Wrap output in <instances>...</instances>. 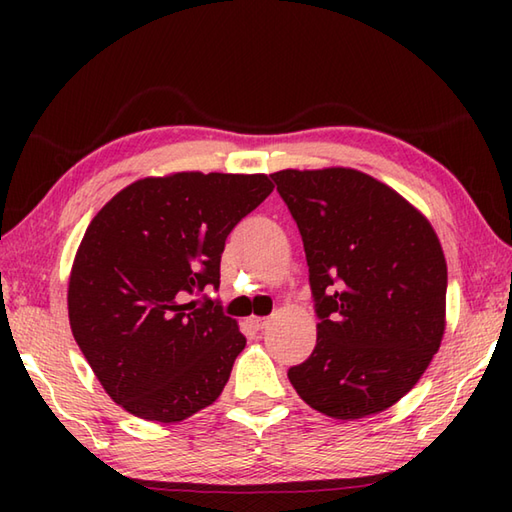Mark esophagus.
<instances>
[{
    "instance_id": "esophagus-1",
    "label": "esophagus",
    "mask_w": 512,
    "mask_h": 512,
    "mask_svg": "<svg viewBox=\"0 0 512 512\" xmlns=\"http://www.w3.org/2000/svg\"><path fill=\"white\" fill-rule=\"evenodd\" d=\"M250 325H253L255 330H264L268 325V319L266 317H250Z\"/></svg>"
}]
</instances>
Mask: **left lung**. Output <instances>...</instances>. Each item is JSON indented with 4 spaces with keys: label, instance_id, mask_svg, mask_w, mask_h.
Wrapping results in <instances>:
<instances>
[{
    "label": "left lung",
    "instance_id": "8db88e82",
    "mask_svg": "<svg viewBox=\"0 0 512 512\" xmlns=\"http://www.w3.org/2000/svg\"><path fill=\"white\" fill-rule=\"evenodd\" d=\"M303 239L319 317L317 345L288 369L325 416L356 420L418 383L444 334L447 262L431 224L354 169L270 176Z\"/></svg>",
    "mask_w": 512,
    "mask_h": 512
}]
</instances>
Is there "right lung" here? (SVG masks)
<instances>
[{"instance_id":"1","label":"right lung","mask_w":512,"mask_h":512,"mask_svg":"<svg viewBox=\"0 0 512 512\" xmlns=\"http://www.w3.org/2000/svg\"><path fill=\"white\" fill-rule=\"evenodd\" d=\"M264 173H173L129 184L90 222L68 312L76 345L107 394L138 418L180 422L222 394L246 336L226 317L224 242L262 204ZM184 294L198 302L182 304Z\"/></svg>"}]
</instances>
